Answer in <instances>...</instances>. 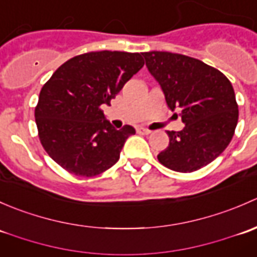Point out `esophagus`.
<instances>
[{"instance_id": "obj_1", "label": "esophagus", "mask_w": 257, "mask_h": 257, "mask_svg": "<svg viewBox=\"0 0 257 257\" xmlns=\"http://www.w3.org/2000/svg\"><path fill=\"white\" fill-rule=\"evenodd\" d=\"M137 132H138L139 134H144V136H148V134L152 133V131H150V129H147V128H138L137 129Z\"/></svg>"}]
</instances>
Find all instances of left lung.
I'll return each mask as SVG.
<instances>
[{"label":"left lung","mask_w":257,"mask_h":257,"mask_svg":"<svg viewBox=\"0 0 257 257\" xmlns=\"http://www.w3.org/2000/svg\"><path fill=\"white\" fill-rule=\"evenodd\" d=\"M168 107L180 109L181 132H167L169 147L158 155L174 172L191 173L216 159L231 142L239 107L231 82L204 62L172 52H144Z\"/></svg>","instance_id":"left-lung-1"}]
</instances>
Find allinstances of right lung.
Wrapping results in <instances>:
<instances>
[{"label":"right lung","mask_w":257,"mask_h":257,"mask_svg":"<svg viewBox=\"0 0 257 257\" xmlns=\"http://www.w3.org/2000/svg\"><path fill=\"white\" fill-rule=\"evenodd\" d=\"M139 53L88 52L62 64L42 87L35 108L38 137L47 154L77 177H95L119 159L133 126L116 131L105 119L123 85L142 67Z\"/></svg>","instance_id":"obj_1"}]
</instances>
